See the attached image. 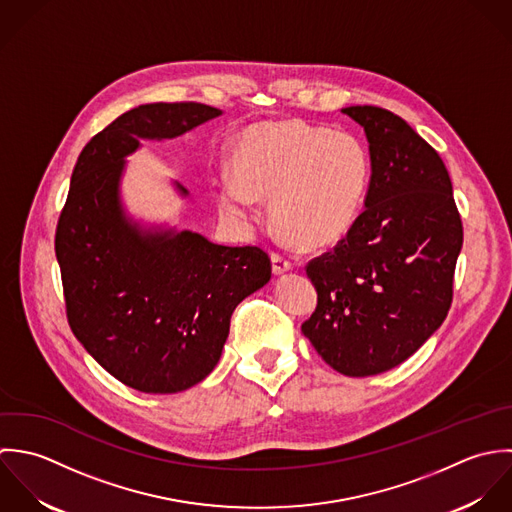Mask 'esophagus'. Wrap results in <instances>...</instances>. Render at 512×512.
<instances>
[{"instance_id":"obj_1","label":"esophagus","mask_w":512,"mask_h":512,"mask_svg":"<svg viewBox=\"0 0 512 512\" xmlns=\"http://www.w3.org/2000/svg\"><path fill=\"white\" fill-rule=\"evenodd\" d=\"M271 263H273V273L275 275H283V273L293 269V263L281 253H271Z\"/></svg>"}]
</instances>
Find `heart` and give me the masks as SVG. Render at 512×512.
<instances>
[{"label": "heart", "instance_id": "obj_1", "mask_svg": "<svg viewBox=\"0 0 512 512\" xmlns=\"http://www.w3.org/2000/svg\"><path fill=\"white\" fill-rule=\"evenodd\" d=\"M233 182L219 205L245 217L255 200H271L275 227L299 247L338 243L354 227L366 200L370 160L362 142L301 120L247 128L231 150Z\"/></svg>", "mask_w": 512, "mask_h": 512}]
</instances>
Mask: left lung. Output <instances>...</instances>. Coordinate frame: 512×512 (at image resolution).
I'll return each mask as SVG.
<instances>
[{
    "label": "left lung",
    "mask_w": 512,
    "mask_h": 512,
    "mask_svg": "<svg viewBox=\"0 0 512 512\" xmlns=\"http://www.w3.org/2000/svg\"><path fill=\"white\" fill-rule=\"evenodd\" d=\"M370 144L364 211L307 265L318 301L303 334L336 372H388L441 326L453 301L463 225L439 154L398 114L342 108Z\"/></svg>",
    "instance_id": "1"
}]
</instances>
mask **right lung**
Here are the masks:
<instances>
[{
	"label": "right lung",
	"mask_w": 512,
	"mask_h": 512,
	"mask_svg": "<svg viewBox=\"0 0 512 512\" xmlns=\"http://www.w3.org/2000/svg\"><path fill=\"white\" fill-rule=\"evenodd\" d=\"M219 114L202 103L120 114L83 148L59 215L55 253L69 326L108 374L144 394L202 382L219 362L235 307L271 279L261 247L142 229L120 204L124 156L140 138H176Z\"/></svg>",
	"instance_id": "right-lung-1"
}]
</instances>
